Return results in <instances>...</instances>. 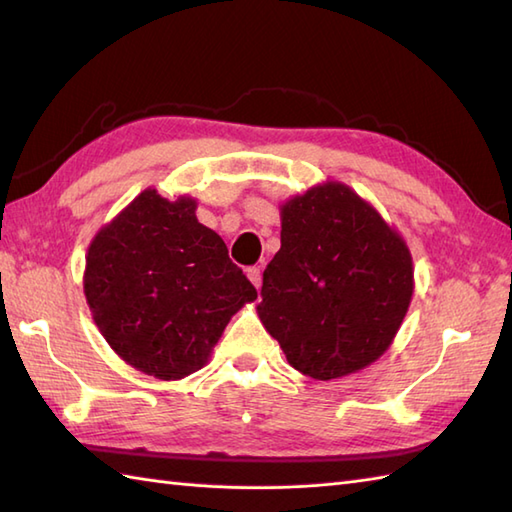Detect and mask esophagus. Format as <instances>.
Instances as JSON below:
<instances>
[{
  "label": "esophagus",
  "mask_w": 512,
  "mask_h": 512,
  "mask_svg": "<svg viewBox=\"0 0 512 512\" xmlns=\"http://www.w3.org/2000/svg\"><path fill=\"white\" fill-rule=\"evenodd\" d=\"M246 275H248V279H250V281H253V286H255L257 290L262 288V268H259V266L248 268V270H246Z\"/></svg>",
  "instance_id": "obj_1"
}]
</instances>
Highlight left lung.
<instances>
[{"label": "left lung", "mask_w": 512, "mask_h": 512, "mask_svg": "<svg viewBox=\"0 0 512 512\" xmlns=\"http://www.w3.org/2000/svg\"><path fill=\"white\" fill-rule=\"evenodd\" d=\"M411 295L405 239L347 184L323 182L281 204V248L257 314L303 376L332 380L374 363Z\"/></svg>", "instance_id": "1"}]
</instances>
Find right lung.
Listing matches in <instances>:
<instances>
[{"label":"right lung","instance_id":"add662e5","mask_svg":"<svg viewBox=\"0 0 512 512\" xmlns=\"http://www.w3.org/2000/svg\"><path fill=\"white\" fill-rule=\"evenodd\" d=\"M195 209L189 195L171 202L145 189L96 233L85 257L96 328L125 363L160 380L202 369L233 314L257 299Z\"/></svg>","mask_w":512,"mask_h":512}]
</instances>
